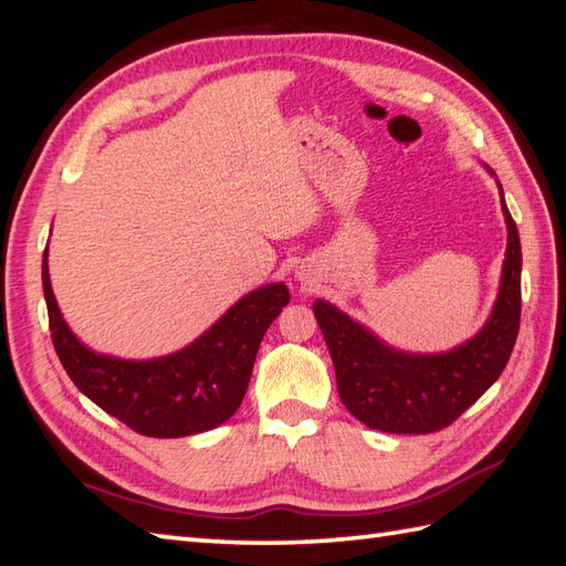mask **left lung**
Wrapping results in <instances>:
<instances>
[{"instance_id":"left-lung-1","label":"left lung","mask_w":566,"mask_h":566,"mask_svg":"<svg viewBox=\"0 0 566 566\" xmlns=\"http://www.w3.org/2000/svg\"><path fill=\"white\" fill-rule=\"evenodd\" d=\"M489 172L494 175V170ZM499 195L509 228L506 260L494 308L474 338L448 353L396 350L340 308L323 298L314 302V316L333 357L340 399L367 428L399 436H423L448 428L501 377L521 328L523 255L518 228L511 219L501 185Z\"/></svg>"}]
</instances>
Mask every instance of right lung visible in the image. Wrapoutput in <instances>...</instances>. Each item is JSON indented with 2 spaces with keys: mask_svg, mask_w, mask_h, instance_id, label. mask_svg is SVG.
Returning a JSON list of instances; mask_svg holds the SVG:
<instances>
[{
  "mask_svg": "<svg viewBox=\"0 0 566 566\" xmlns=\"http://www.w3.org/2000/svg\"><path fill=\"white\" fill-rule=\"evenodd\" d=\"M43 296L55 353L75 387L102 411L148 438H187L226 423L248 391L262 335L290 304L286 284H262L182 350L122 359L94 353L70 331L48 274V248Z\"/></svg>",
  "mask_w": 566,
  "mask_h": 566,
  "instance_id": "add662e5",
  "label": "right lung"
}]
</instances>
